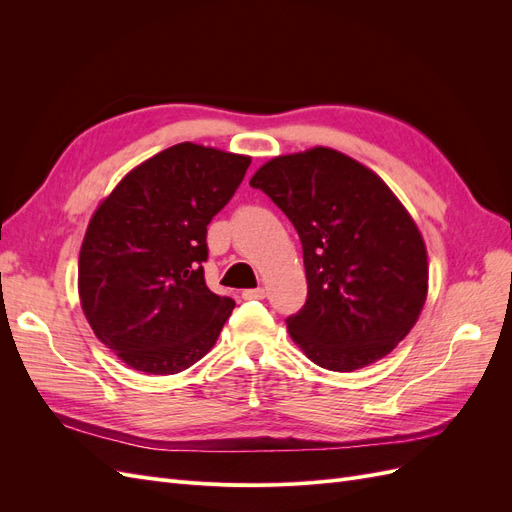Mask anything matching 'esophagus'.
<instances>
[{
	"instance_id": "esophagus-1",
	"label": "esophagus",
	"mask_w": 512,
	"mask_h": 512,
	"mask_svg": "<svg viewBox=\"0 0 512 512\" xmlns=\"http://www.w3.org/2000/svg\"><path fill=\"white\" fill-rule=\"evenodd\" d=\"M243 299H265V288H247L241 292Z\"/></svg>"
}]
</instances>
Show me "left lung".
<instances>
[{
  "instance_id": "obj_1",
  "label": "left lung",
  "mask_w": 512,
  "mask_h": 512,
  "mask_svg": "<svg viewBox=\"0 0 512 512\" xmlns=\"http://www.w3.org/2000/svg\"><path fill=\"white\" fill-rule=\"evenodd\" d=\"M297 228L307 301L286 320L316 365L354 371L404 339L427 299V250L414 220L374 170L329 147L277 156L256 170Z\"/></svg>"
}]
</instances>
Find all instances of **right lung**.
<instances>
[{
	"instance_id": "right-lung-1",
	"label": "right lung",
	"mask_w": 512,
	"mask_h": 512,
	"mask_svg": "<svg viewBox=\"0 0 512 512\" xmlns=\"http://www.w3.org/2000/svg\"><path fill=\"white\" fill-rule=\"evenodd\" d=\"M252 158L179 143L119 181L91 218L79 294L100 342L136 371L170 376L211 350L235 309L207 288V226Z\"/></svg>"
}]
</instances>
